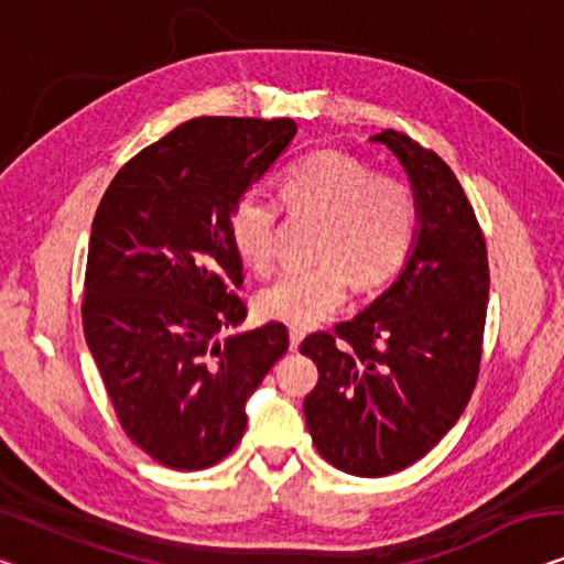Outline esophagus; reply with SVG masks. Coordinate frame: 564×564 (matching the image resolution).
Here are the masks:
<instances>
[{"instance_id": "obj_1", "label": "esophagus", "mask_w": 564, "mask_h": 564, "mask_svg": "<svg viewBox=\"0 0 564 564\" xmlns=\"http://www.w3.org/2000/svg\"><path fill=\"white\" fill-rule=\"evenodd\" d=\"M289 336H291V349L296 351V349L301 347V341H304V336H306V334L301 332V329H291V332H289Z\"/></svg>"}]
</instances>
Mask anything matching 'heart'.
Masks as SVG:
<instances>
[{
	"instance_id": "obj_1",
	"label": "heart",
	"mask_w": 564,
	"mask_h": 564,
	"mask_svg": "<svg viewBox=\"0 0 564 564\" xmlns=\"http://www.w3.org/2000/svg\"><path fill=\"white\" fill-rule=\"evenodd\" d=\"M281 205L291 215L318 217L314 258L289 268L258 293L265 318L314 326L344 304L349 281L359 291L392 283L408 265L417 235V199L405 180L375 174L372 166L336 149L314 151L285 166ZM281 205L250 189L230 213V240L246 265L265 273L275 260Z\"/></svg>"
}]
</instances>
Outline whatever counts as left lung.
Returning a JSON list of instances; mask_svg holds the SVG:
<instances>
[{
  "label": "left lung",
  "instance_id": "obj_1",
  "mask_svg": "<svg viewBox=\"0 0 564 564\" xmlns=\"http://www.w3.org/2000/svg\"><path fill=\"white\" fill-rule=\"evenodd\" d=\"M413 182L420 232L405 271L334 334L301 341L316 388L304 415L324 460L380 478L413 466L464 413L481 369L489 256L451 166L408 133L384 129Z\"/></svg>",
  "mask_w": 564,
  "mask_h": 564
}]
</instances>
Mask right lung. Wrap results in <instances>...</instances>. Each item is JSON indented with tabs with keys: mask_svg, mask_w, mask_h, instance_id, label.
I'll return each mask as SVG.
<instances>
[{
	"mask_svg": "<svg viewBox=\"0 0 564 564\" xmlns=\"http://www.w3.org/2000/svg\"><path fill=\"white\" fill-rule=\"evenodd\" d=\"M296 137L291 119L197 116L126 162L90 230L83 332L116 417L166 468L202 470L246 433V400L289 349L248 316L230 213Z\"/></svg>",
	"mask_w": 564,
	"mask_h": 564,
	"instance_id": "right-lung-1",
	"label": "right lung"
}]
</instances>
